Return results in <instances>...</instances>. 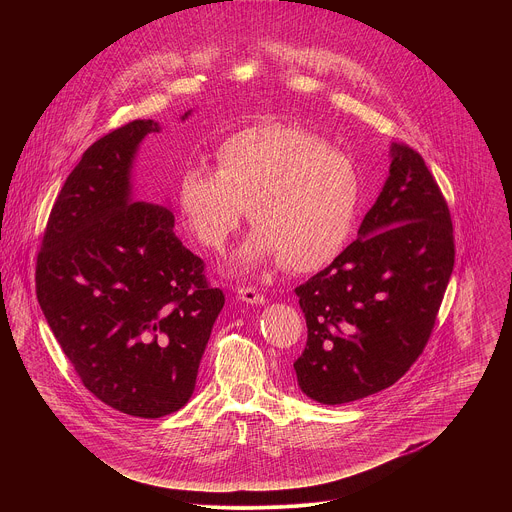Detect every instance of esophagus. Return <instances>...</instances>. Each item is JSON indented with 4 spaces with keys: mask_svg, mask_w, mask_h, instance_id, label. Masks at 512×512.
Masks as SVG:
<instances>
[{
    "mask_svg": "<svg viewBox=\"0 0 512 512\" xmlns=\"http://www.w3.org/2000/svg\"><path fill=\"white\" fill-rule=\"evenodd\" d=\"M237 298L241 300V302H245V304H255V306H263L265 304V296L263 294H259L257 289H253V287H239L237 289Z\"/></svg>",
    "mask_w": 512,
    "mask_h": 512,
    "instance_id": "esophagus-1",
    "label": "esophagus"
}]
</instances>
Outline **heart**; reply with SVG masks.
<instances>
[{
  "mask_svg": "<svg viewBox=\"0 0 512 512\" xmlns=\"http://www.w3.org/2000/svg\"><path fill=\"white\" fill-rule=\"evenodd\" d=\"M216 170L188 166L178 210L194 241L221 251L247 216L255 225L231 265L239 273L283 261L298 273L330 265L350 243L362 198L356 164L316 133L267 121L221 141Z\"/></svg>",
  "mask_w": 512,
  "mask_h": 512,
  "instance_id": "1",
  "label": "heart"
}]
</instances>
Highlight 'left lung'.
I'll return each mask as SVG.
<instances>
[{
  "mask_svg": "<svg viewBox=\"0 0 512 512\" xmlns=\"http://www.w3.org/2000/svg\"><path fill=\"white\" fill-rule=\"evenodd\" d=\"M448 204L423 158L391 143L389 178L358 239L296 287L308 342L300 389L324 405L375 395L423 352L454 269Z\"/></svg>",
  "mask_w": 512,
  "mask_h": 512,
  "instance_id": "8db88e82",
  "label": "left lung"
}]
</instances>
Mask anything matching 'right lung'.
<instances>
[{
    "mask_svg": "<svg viewBox=\"0 0 512 512\" xmlns=\"http://www.w3.org/2000/svg\"><path fill=\"white\" fill-rule=\"evenodd\" d=\"M160 131L135 119L91 145L52 206L36 263L38 304L83 385L143 419L188 403L225 306L176 237L170 206L133 198L139 145Z\"/></svg>",
    "mask_w": 512,
    "mask_h": 512,
    "instance_id": "add662e5",
    "label": "right lung"
}]
</instances>
